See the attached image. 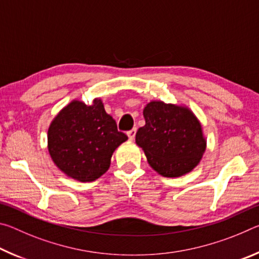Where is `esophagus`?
<instances>
[{
	"instance_id": "1",
	"label": "esophagus",
	"mask_w": 259,
	"mask_h": 259,
	"mask_svg": "<svg viewBox=\"0 0 259 259\" xmlns=\"http://www.w3.org/2000/svg\"><path fill=\"white\" fill-rule=\"evenodd\" d=\"M136 133H137V130H136V129H131V130L128 131V133H126V135H128V137H129L130 140H134L135 139Z\"/></svg>"
}]
</instances>
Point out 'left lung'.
Returning a JSON list of instances; mask_svg holds the SVG:
<instances>
[{"label": "left lung", "instance_id": "left-lung-1", "mask_svg": "<svg viewBox=\"0 0 259 259\" xmlns=\"http://www.w3.org/2000/svg\"><path fill=\"white\" fill-rule=\"evenodd\" d=\"M145 125L136 143L147 161L164 177L183 176L199 164L207 146L202 126L187 107L151 102L144 108Z\"/></svg>", "mask_w": 259, "mask_h": 259}]
</instances>
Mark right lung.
I'll return each mask as SVG.
<instances>
[{
	"instance_id": "1",
	"label": "right lung",
	"mask_w": 259,
	"mask_h": 259,
	"mask_svg": "<svg viewBox=\"0 0 259 259\" xmlns=\"http://www.w3.org/2000/svg\"><path fill=\"white\" fill-rule=\"evenodd\" d=\"M126 139L102 100L95 99L91 106L73 100L51 122L48 150L68 177L94 182L107 171L113 152Z\"/></svg>"
}]
</instances>
